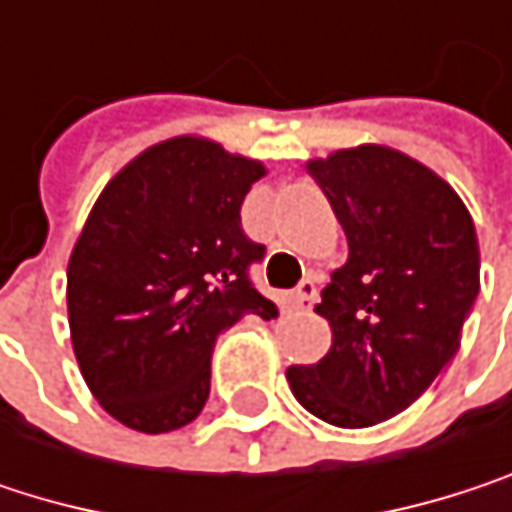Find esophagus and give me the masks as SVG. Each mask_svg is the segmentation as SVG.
Masks as SVG:
<instances>
[{
  "mask_svg": "<svg viewBox=\"0 0 512 512\" xmlns=\"http://www.w3.org/2000/svg\"><path fill=\"white\" fill-rule=\"evenodd\" d=\"M317 302V281L314 278H305L299 287H296V293H293V305L296 308H311Z\"/></svg>",
  "mask_w": 512,
  "mask_h": 512,
  "instance_id": "1",
  "label": "esophagus"
}]
</instances>
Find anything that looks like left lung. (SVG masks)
Wrapping results in <instances>:
<instances>
[{
    "label": "left lung",
    "mask_w": 512,
    "mask_h": 512,
    "mask_svg": "<svg viewBox=\"0 0 512 512\" xmlns=\"http://www.w3.org/2000/svg\"><path fill=\"white\" fill-rule=\"evenodd\" d=\"M350 257L317 314L332 347L287 367L293 397L335 427H373L412 406L460 350L480 290V249L462 198L424 162L385 145L311 159Z\"/></svg>",
    "instance_id": "8db88e82"
}]
</instances>
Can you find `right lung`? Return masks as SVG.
<instances>
[{
  "mask_svg": "<svg viewBox=\"0 0 512 512\" xmlns=\"http://www.w3.org/2000/svg\"><path fill=\"white\" fill-rule=\"evenodd\" d=\"M263 174L219 142L174 136L94 201L67 263V320L85 385L124 427L156 436L195 421L219 332L278 317L249 278L266 249L240 222Z\"/></svg>",
  "mask_w": 512,
  "mask_h": 512,
  "instance_id": "add662e5",
  "label": "right lung"
}]
</instances>
